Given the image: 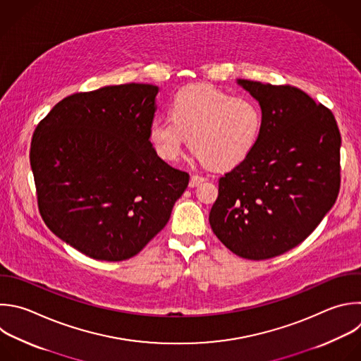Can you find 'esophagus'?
I'll list each match as a JSON object with an SVG mask.
<instances>
[{"instance_id": "34e87169", "label": "esophagus", "mask_w": 361, "mask_h": 361, "mask_svg": "<svg viewBox=\"0 0 361 361\" xmlns=\"http://www.w3.org/2000/svg\"><path fill=\"white\" fill-rule=\"evenodd\" d=\"M205 178L202 176H198V174H192L191 178H190V187H197L198 184H201Z\"/></svg>"}]
</instances>
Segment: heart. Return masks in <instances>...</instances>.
<instances>
[{
    "label": "heart",
    "mask_w": 361,
    "mask_h": 361,
    "mask_svg": "<svg viewBox=\"0 0 361 361\" xmlns=\"http://www.w3.org/2000/svg\"><path fill=\"white\" fill-rule=\"evenodd\" d=\"M171 117H154L149 139L167 161L180 157L188 136L194 154L216 170L245 161L264 129V110L250 96H232L208 85L187 86L176 93Z\"/></svg>",
    "instance_id": "heart-1"
}]
</instances>
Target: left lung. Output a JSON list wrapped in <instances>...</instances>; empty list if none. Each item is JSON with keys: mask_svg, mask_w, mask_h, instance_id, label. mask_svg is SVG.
<instances>
[{"mask_svg": "<svg viewBox=\"0 0 361 361\" xmlns=\"http://www.w3.org/2000/svg\"><path fill=\"white\" fill-rule=\"evenodd\" d=\"M262 106L251 156L219 178L209 225L235 255L262 261L314 231L340 190L341 137L333 113L303 90L238 79Z\"/></svg>", "mask_w": 361, "mask_h": 361, "instance_id": "8db88e82", "label": "left lung"}]
</instances>
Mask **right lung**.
<instances>
[{
	"label": "right lung",
	"instance_id": "add662e5",
	"mask_svg": "<svg viewBox=\"0 0 361 361\" xmlns=\"http://www.w3.org/2000/svg\"><path fill=\"white\" fill-rule=\"evenodd\" d=\"M157 93L146 83L75 93L34 132L30 161L41 216L86 257L117 262L137 255L188 185V173L150 143Z\"/></svg>",
	"mask_w": 361,
	"mask_h": 361
}]
</instances>
